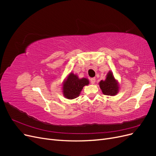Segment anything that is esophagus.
I'll return each mask as SVG.
<instances>
[{
	"label": "esophagus",
	"instance_id": "esophagus-1",
	"mask_svg": "<svg viewBox=\"0 0 156 156\" xmlns=\"http://www.w3.org/2000/svg\"><path fill=\"white\" fill-rule=\"evenodd\" d=\"M90 80V83H91L92 84H94V83H95V82H96V79L94 78V77H93V78H91Z\"/></svg>",
	"mask_w": 156,
	"mask_h": 156
}]
</instances>
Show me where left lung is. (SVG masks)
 Instances as JSON below:
<instances>
[{
    "label": "left lung",
    "instance_id": "8db88e82",
    "mask_svg": "<svg viewBox=\"0 0 156 156\" xmlns=\"http://www.w3.org/2000/svg\"><path fill=\"white\" fill-rule=\"evenodd\" d=\"M100 87L104 95L114 96L119 91V86L112 73L109 72L105 81H101Z\"/></svg>",
    "mask_w": 156,
    "mask_h": 156
}]
</instances>
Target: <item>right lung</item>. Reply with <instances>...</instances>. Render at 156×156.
<instances>
[{
  "mask_svg": "<svg viewBox=\"0 0 156 156\" xmlns=\"http://www.w3.org/2000/svg\"><path fill=\"white\" fill-rule=\"evenodd\" d=\"M89 81L86 78L79 79L77 75L70 73L67 80L64 83L63 93L68 99H74L77 98L83 87L88 84Z\"/></svg>",
  "mask_w": 156,
  "mask_h": 156,
  "instance_id": "right-lung-1",
  "label": "right lung"
}]
</instances>
